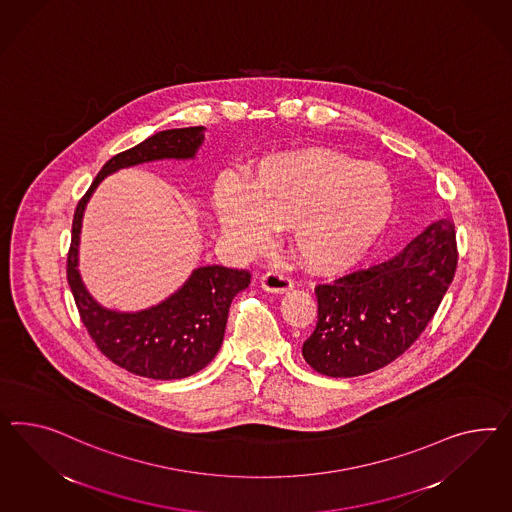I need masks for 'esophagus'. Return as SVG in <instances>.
I'll return each mask as SVG.
<instances>
[{
  "mask_svg": "<svg viewBox=\"0 0 512 512\" xmlns=\"http://www.w3.org/2000/svg\"><path fill=\"white\" fill-rule=\"evenodd\" d=\"M261 287L264 291L272 292V294H285L292 291V281L287 276L279 274V272H268L261 277Z\"/></svg>",
  "mask_w": 512,
  "mask_h": 512,
  "instance_id": "obj_1",
  "label": "esophagus"
}]
</instances>
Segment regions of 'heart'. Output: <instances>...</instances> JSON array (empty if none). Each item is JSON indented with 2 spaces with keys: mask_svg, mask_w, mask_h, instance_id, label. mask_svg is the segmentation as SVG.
I'll use <instances>...</instances> for the list:
<instances>
[{
  "mask_svg": "<svg viewBox=\"0 0 512 512\" xmlns=\"http://www.w3.org/2000/svg\"><path fill=\"white\" fill-rule=\"evenodd\" d=\"M214 208L223 235L244 251H263L274 227H291L300 263L339 274L365 259L386 231L395 194L382 167L311 147L264 158L246 188L221 182Z\"/></svg>",
  "mask_w": 512,
  "mask_h": 512,
  "instance_id": "b5f03b06",
  "label": "heart"
}]
</instances>
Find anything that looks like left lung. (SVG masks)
<instances>
[{"label": "left lung", "instance_id": "obj_1", "mask_svg": "<svg viewBox=\"0 0 512 512\" xmlns=\"http://www.w3.org/2000/svg\"><path fill=\"white\" fill-rule=\"evenodd\" d=\"M455 270V225L438 220L386 263L318 285L317 328L302 346L307 365L350 378L397 360L427 328Z\"/></svg>", "mask_w": 512, "mask_h": 512}]
</instances>
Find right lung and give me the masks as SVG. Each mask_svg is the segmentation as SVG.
I'll list each match as a JSON object with an SVG mask.
<instances>
[{
  "label": "right lung",
  "instance_id": "1",
  "mask_svg": "<svg viewBox=\"0 0 512 512\" xmlns=\"http://www.w3.org/2000/svg\"><path fill=\"white\" fill-rule=\"evenodd\" d=\"M205 130V126H190L156 132L136 147L115 154L74 212L67 277L82 322L106 358L145 378L179 380L205 369L223 343L231 302L248 289L251 276L248 270L218 264L199 266L160 304L130 313L108 309L87 291L78 270L83 212L98 184L119 169L154 160H194L205 141Z\"/></svg>",
  "mask_w": 512,
  "mask_h": 512
}]
</instances>
